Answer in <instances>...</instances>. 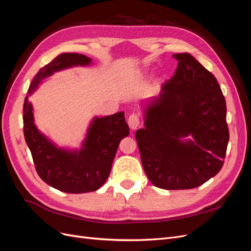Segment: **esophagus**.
Segmentation results:
<instances>
[{"instance_id": "esophagus-1", "label": "esophagus", "mask_w": 251, "mask_h": 251, "mask_svg": "<svg viewBox=\"0 0 251 251\" xmlns=\"http://www.w3.org/2000/svg\"><path fill=\"white\" fill-rule=\"evenodd\" d=\"M127 124L128 126H130V127L132 128V130H136L140 125V118H139V115L137 113H133L130 115V117H128L127 119Z\"/></svg>"}]
</instances>
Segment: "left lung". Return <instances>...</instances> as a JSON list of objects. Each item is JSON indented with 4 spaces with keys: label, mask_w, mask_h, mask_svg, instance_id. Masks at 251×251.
Listing matches in <instances>:
<instances>
[{
    "label": "left lung",
    "mask_w": 251,
    "mask_h": 251,
    "mask_svg": "<svg viewBox=\"0 0 251 251\" xmlns=\"http://www.w3.org/2000/svg\"><path fill=\"white\" fill-rule=\"evenodd\" d=\"M173 77L147 109L146 127L135 134L143 170L155 186L202 185L224 164L229 130L217 78L189 53H178ZM192 133L194 142L178 138Z\"/></svg>",
    "instance_id": "8db88e82"
}]
</instances>
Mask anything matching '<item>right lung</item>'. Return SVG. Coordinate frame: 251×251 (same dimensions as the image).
I'll use <instances>...</instances> for the list:
<instances>
[{"label": "right lung", "instance_id": "add662e5", "mask_svg": "<svg viewBox=\"0 0 251 251\" xmlns=\"http://www.w3.org/2000/svg\"><path fill=\"white\" fill-rule=\"evenodd\" d=\"M90 58L77 53H63L36 73L29 93L53 72L67 67L88 65ZM24 136L31 151L35 170L40 178L58 191L70 194L94 192L100 188L111 172L120 140L128 135L125 113L95 118L79 153L56 149L37 131L33 124L32 107L25 98L23 107Z\"/></svg>", "mask_w": 251, "mask_h": 251}]
</instances>
